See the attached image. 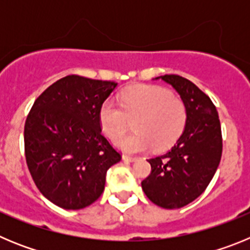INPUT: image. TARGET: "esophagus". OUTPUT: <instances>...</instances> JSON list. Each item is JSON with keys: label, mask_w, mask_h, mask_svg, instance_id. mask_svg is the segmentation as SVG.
Instances as JSON below:
<instances>
[{"label": "esophagus", "mask_w": 250, "mask_h": 250, "mask_svg": "<svg viewBox=\"0 0 250 250\" xmlns=\"http://www.w3.org/2000/svg\"><path fill=\"white\" fill-rule=\"evenodd\" d=\"M123 160L130 161V163H132V161L138 160V158H135V156H130V155H123Z\"/></svg>", "instance_id": "esophagus-1"}]
</instances>
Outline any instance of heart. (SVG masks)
<instances>
[{
    "mask_svg": "<svg viewBox=\"0 0 250 250\" xmlns=\"http://www.w3.org/2000/svg\"><path fill=\"white\" fill-rule=\"evenodd\" d=\"M187 118L185 104L173 98L169 90L154 85L131 86L121 94L120 105L107 100L100 107L101 127L112 140L134 123L136 134L116 141L127 152H141L151 146L167 149L180 136Z\"/></svg>",
    "mask_w": 250,
    "mask_h": 250,
    "instance_id": "1",
    "label": "heart"
}]
</instances>
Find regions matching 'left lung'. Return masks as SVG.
Masks as SVG:
<instances>
[{
    "label": "left lung",
    "mask_w": 250,
    "mask_h": 250,
    "mask_svg": "<svg viewBox=\"0 0 250 250\" xmlns=\"http://www.w3.org/2000/svg\"><path fill=\"white\" fill-rule=\"evenodd\" d=\"M155 79L180 95L188 118L175 145L164 155L149 159L151 173L141 188L158 207L178 209L194 202L211 182L222 159V129L214 104L191 81L179 75Z\"/></svg>",
    "instance_id": "obj_1"
}]
</instances>
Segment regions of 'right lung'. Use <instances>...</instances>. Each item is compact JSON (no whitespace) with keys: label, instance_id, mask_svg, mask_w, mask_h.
<instances>
[{"label":"right lung","instance_id":"add662e5","mask_svg":"<svg viewBox=\"0 0 250 250\" xmlns=\"http://www.w3.org/2000/svg\"><path fill=\"white\" fill-rule=\"evenodd\" d=\"M118 86L79 75L40 95L25 123L28 170L46 199L67 210L89 207L105 189L121 155L103 135L100 107Z\"/></svg>","mask_w":250,"mask_h":250}]
</instances>
